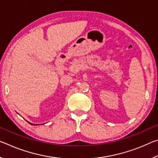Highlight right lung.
Wrapping results in <instances>:
<instances>
[{"instance_id":"add662e5","label":"right lung","mask_w":158,"mask_h":158,"mask_svg":"<svg viewBox=\"0 0 158 158\" xmlns=\"http://www.w3.org/2000/svg\"><path fill=\"white\" fill-rule=\"evenodd\" d=\"M28 123H30L31 125H36V124H33V123H29V122H28Z\"/></svg>"}]
</instances>
